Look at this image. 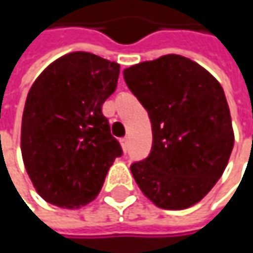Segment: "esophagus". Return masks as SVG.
Wrapping results in <instances>:
<instances>
[{
	"label": "esophagus",
	"instance_id": "obj_1",
	"mask_svg": "<svg viewBox=\"0 0 253 253\" xmlns=\"http://www.w3.org/2000/svg\"><path fill=\"white\" fill-rule=\"evenodd\" d=\"M120 143H122V148H123V151L126 152L127 145H128V139H127V137H123V139H120Z\"/></svg>",
	"mask_w": 253,
	"mask_h": 253
}]
</instances>
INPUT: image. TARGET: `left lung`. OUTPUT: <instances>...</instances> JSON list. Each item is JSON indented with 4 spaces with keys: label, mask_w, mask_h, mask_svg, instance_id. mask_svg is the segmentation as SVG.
Wrapping results in <instances>:
<instances>
[{
    "label": "left lung",
    "mask_w": 253,
    "mask_h": 253,
    "mask_svg": "<svg viewBox=\"0 0 253 253\" xmlns=\"http://www.w3.org/2000/svg\"><path fill=\"white\" fill-rule=\"evenodd\" d=\"M123 75L152 125L149 157L130 166L137 186L163 210L198 204L223 176L234 145L221 84L176 54L139 63Z\"/></svg>",
    "instance_id": "left-lung-1"
}]
</instances>
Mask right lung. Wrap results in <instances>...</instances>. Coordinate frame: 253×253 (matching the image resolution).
<instances>
[{
    "instance_id": "add662e5",
    "label": "right lung",
    "mask_w": 253,
    "mask_h": 253,
    "mask_svg": "<svg viewBox=\"0 0 253 253\" xmlns=\"http://www.w3.org/2000/svg\"><path fill=\"white\" fill-rule=\"evenodd\" d=\"M119 75L120 64L77 51L51 63L32 84L22 119V157L46 202L69 210L89 204L123 154L102 114Z\"/></svg>"
}]
</instances>
